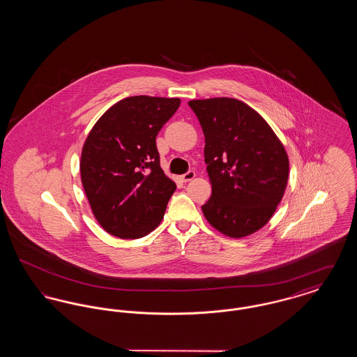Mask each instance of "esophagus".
Returning <instances> with one entry per match:
<instances>
[{"instance_id":"obj_1","label":"esophagus","mask_w":357,"mask_h":357,"mask_svg":"<svg viewBox=\"0 0 357 357\" xmlns=\"http://www.w3.org/2000/svg\"><path fill=\"white\" fill-rule=\"evenodd\" d=\"M195 178V172L192 170L187 171L186 174H183L182 176H181V179L183 181V182H188V181H192Z\"/></svg>"}]
</instances>
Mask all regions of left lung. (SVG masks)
I'll return each instance as SVG.
<instances>
[{"instance_id": "left-lung-1", "label": "left lung", "mask_w": 357, "mask_h": 357, "mask_svg": "<svg viewBox=\"0 0 357 357\" xmlns=\"http://www.w3.org/2000/svg\"><path fill=\"white\" fill-rule=\"evenodd\" d=\"M204 134L213 187L206 220L227 237L253 234L272 218L288 183L289 159L271 126L230 98L188 102Z\"/></svg>"}]
</instances>
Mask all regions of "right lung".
I'll list each match as a JSON object with an SVG mask.
<instances>
[{
  "label": "right lung",
  "instance_id": "right-lung-1",
  "mask_svg": "<svg viewBox=\"0 0 357 357\" xmlns=\"http://www.w3.org/2000/svg\"><path fill=\"white\" fill-rule=\"evenodd\" d=\"M181 99L132 96L112 105L85 140L80 174L95 218L115 237H144L160 223L175 183L160 169L156 135Z\"/></svg>",
  "mask_w": 357,
  "mask_h": 357
}]
</instances>
